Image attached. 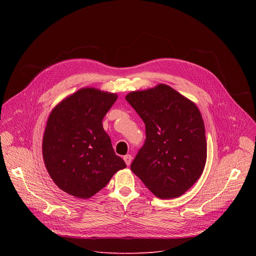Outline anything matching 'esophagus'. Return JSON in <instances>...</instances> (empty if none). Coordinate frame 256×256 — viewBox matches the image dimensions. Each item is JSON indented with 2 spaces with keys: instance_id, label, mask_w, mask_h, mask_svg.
I'll list each match as a JSON object with an SVG mask.
<instances>
[{
  "instance_id": "esophagus-1",
  "label": "esophagus",
  "mask_w": 256,
  "mask_h": 256,
  "mask_svg": "<svg viewBox=\"0 0 256 256\" xmlns=\"http://www.w3.org/2000/svg\"><path fill=\"white\" fill-rule=\"evenodd\" d=\"M124 162H126V164L128 165V166H130V163H132V157L130 156V155H126L124 157Z\"/></svg>"
}]
</instances>
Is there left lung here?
Wrapping results in <instances>:
<instances>
[{
	"mask_svg": "<svg viewBox=\"0 0 256 256\" xmlns=\"http://www.w3.org/2000/svg\"><path fill=\"white\" fill-rule=\"evenodd\" d=\"M126 99L146 126V142L132 171L159 198L182 196L202 176L206 162L200 109L166 84L130 92Z\"/></svg>",
	"mask_w": 256,
	"mask_h": 256,
	"instance_id": "1",
	"label": "left lung"
}]
</instances>
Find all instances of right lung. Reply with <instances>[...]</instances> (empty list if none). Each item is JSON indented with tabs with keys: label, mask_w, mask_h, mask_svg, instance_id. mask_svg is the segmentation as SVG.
<instances>
[{
	"label": "right lung",
	"mask_w": 256,
	"mask_h": 256,
	"mask_svg": "<svg viewBox=\"0 0 256 256\" xmlns=\"http://www.w3.org/2000/svg\"><path fill=\"white\" fill-rule=\"evenodd\" d=\"M116 99V93L85 87L66 96L50 114L44 161L56 186L68 194L90 198L126 167L102 126Z\"/></svg>",
	"instance_id": "obj_1"
}]
</instances>
